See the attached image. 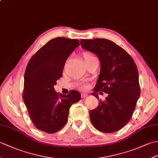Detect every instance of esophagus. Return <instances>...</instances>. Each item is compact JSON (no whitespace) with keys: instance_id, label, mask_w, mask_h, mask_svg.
<instances>
[{"instance_id":"34e87169","label":"esophagus","mask_w":158,"mask_h":158,"mask_svg":"<svg viewBox=\"0 0 158 158\" xmlns=\"http://www.w3.org/2000/svg\"><path fill=\"white\" fill-rule=\"evenodd\" d=\"M81 96V98H85V97L88 96V94H83V93H82Z\"/></svg>"}]
</instances>
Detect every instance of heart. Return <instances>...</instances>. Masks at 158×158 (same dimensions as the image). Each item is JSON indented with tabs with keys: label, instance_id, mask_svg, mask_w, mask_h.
<instances>
[{
	"label": "heart",
	"instance_id": "obj_1",
	"mask_svg": "<svg viewBox=\"0 0 158 158\" xmlns=\"http://www.w3.org/2000/svg\"><path fill=\"white\" fill-rule=\"evenodd\" d=\"M92 56L91 54H89V53H85V54H84L85 59V58H89V57H92ZM79 87V88L81 89H82V90H86L88 88L89 85L88 84V83H80Z\"/></svg>",
	"mask_w": 158,
	"mask_h": 158
}]
</instances>
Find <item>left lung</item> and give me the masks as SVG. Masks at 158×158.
I'll list each match as a JSON object with an SVG mask.
<instances>
[{
  "instance_id": "8db88e82",
  "label": "left lung",
  "mask_w": 158,
  "mask_h": 158,
  "mask_svg": "<svg viewBox=\"0 0 158 158\" xmlns=\"http://www.w3.org/2000/svg\"><path fill=\"white\" fill-rule=\"evenodd\" d=\"M83 49L95 53L100 62V73L93 96L108 94L90 110L92 125L100 132H115L132 117L140 94L139 72L132 57L115 43L105 39H81Z\"/></svg>"
}]
</instances>
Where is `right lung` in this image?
Here are the masks:
<instances>
[{"instance_id":"add662e5","label":"right lung","mask_w":158,"mask_h":158,"mask_svg":"<svg viewBox=\"0 0 158 158\" xmlns=\"http://www.w3.org/2000/svg\"><path fill=\"white\" fill-rule=\"evenodd\" d=\"M79 45V40L57 37L39 49L30 60L24 74L22 98L36 128L49 134L58 132L68 121L70 107L81 94L57 93L53 86L62 77L66 59Z\"/></svg>"}]
</instances>
